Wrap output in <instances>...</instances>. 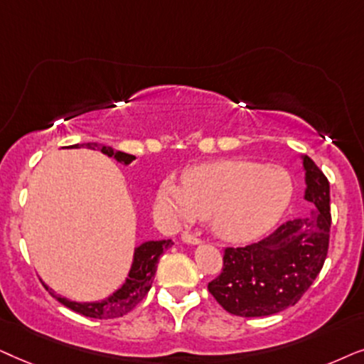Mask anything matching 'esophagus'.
<instances>
[{"label": "esophagus", "mask_w": 364, "mask_h": 364, "mask_svg": "<svg viewBox=\"0 0 364 364\" xmlns=\"http://www.w3.org/2000/svg\"><path fill=\"white\" fill-rule=\"evenodd\" d=\"M181 240L185 241V243H190V245H198L201 243V240L198 238V235H195V232H190V231H185L181 235Z\"/></svg>", "instance_id": "obj_1"}]
</instances>
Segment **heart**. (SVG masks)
<instances>
[{
    "label": "heart",
    "instance_id": "b5f03b06",
    "mask_svg": "<svg viewBox=\"0 0 364 364\" xmlns=\"http://www.w3.org/2000/svg\"><path fill=\"white\" fill-rule=\"evenodd\" d=\"M293 181L281 166L221 159L183 174V185L166 179L159 200L173 220L210 218L221 238L246 241L268 231L288 210Z\"/></svg>",
    "mask_w": 364,
    "mask_h": 364
}]
</instances>
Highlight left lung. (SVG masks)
<instances>
[{"label":"left lung","mask_w":364,"mask_h":364,"mask_svg":"<svg viewBox=\"0 0 364 364\" xmlns=\"http://www.w3.org/2000/svg\"><path fill=\"white\" fill-rule=\"evenodd\" d=\"M303 164L304 198L314 210L284 221L258 243L225 248L223 269L208 291L228 313L256 318L283 311L303 298L321 271L331 228L329 181L311 158L304 156Z\"/></svg>","instance_id":"1"}]
</instances>
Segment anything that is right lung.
Segmentation results:
<instances>
[{"label": "right lung", "mask_w": 364, "mask_h": 364, "mask_svg": "<svg viewBox=\"0 0 364 364\" xmlns=\"http://www.w3.org/2000/svg\"><path fill=\"white\" fill-rule=\"evenodd\" d=\"M96 146L101 149V153L116 158L119 163L129 164L134 159L133 154L116 151V149H113L111 146H100V144L96 143L86 144V148L95 149ZM71 148H77V144H75V146ZM171 245H173L171 240H161V241H146V243L138 246V248L134 250V261H133L132 271H129V276L126 278V283L118 289V291L111 294L109 298H106L105 301L76 303V301H70V299L66 298H61L60 294H55L53 291L51 294L61 304H65L66 308L73 309V311L77 314H83V316L96 318V319L121 318L123 314L132 311V309L136 306L138 303H141L143 298L146 296L149 288H151L153 284V278H154V273H156V264H158L159 256H161L163 251L169 248Z\"/></svg>", "instance_id": "add662e5"}]
</instances>
